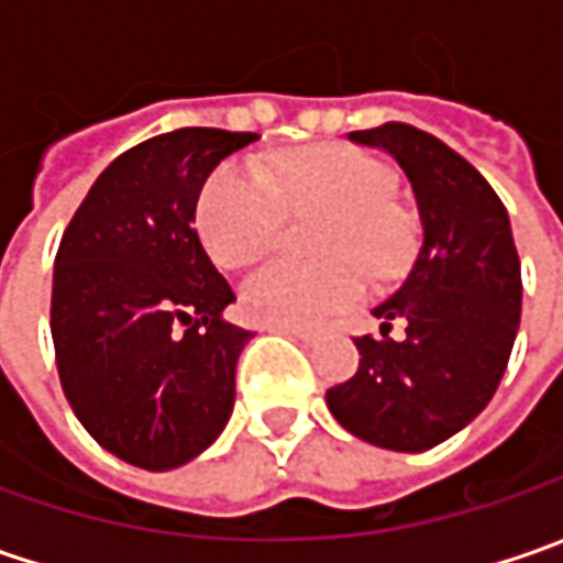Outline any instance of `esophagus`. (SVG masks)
<instances>
[{
	"label": "esophagus",
	"instance_id": "obj_1",
	"mask_svg": "<svg viewBox=\"0 0 563 563\" xmlns=\"http://www.w3.org/2000/svg\"><path fill=\"white\" fill-rule=\"evenodd\" d=\"M266 329H269V332H282V335L297 338V341H303V344H316V341H319L316 332H310V329H297V325H266Z\"/></svg>",
	"mask_w": 563,
	"mask_h": 563
}]
</instances>
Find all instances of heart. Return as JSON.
Instances as JSON below:
<instances>
[{"label":"heart","instance_id":"heart-1","mask_svg":"<svg viewBox=\"0 0 563 563\" xmlns=\"http://www.w3.org/2000/svg\"><path fill=\"white\" fill-rule=\"evenodd\" d=\"M391 172L351 146L288 153L266 175L253 163H222L197 197V228L209 256L247 269L269 256L288 212H325L316 266L275 263L244 285V310L266 325H319L354 307L376 278L400 272L417 247L413 216L388 197Z\"/></svg>","mask_w":563,"mask_h":563}]
</instances>
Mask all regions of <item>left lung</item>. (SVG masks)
<instances>
[{"label":"left lung","mask_w":563,"mask_h":563,"mask_svg":"<svg viewBox=\"0 0 563 563\" xmlns=\"http://www.w3.org/2000/svg\"><path fill=\"white\" fill-rule=\"evenodd\" d=\"M347 141L395 156L420 209V250L404 285L382 300V338H354L360 366L325 391L351 435L388 451H429L495 395L520 329V256L505 203L448 143L404 121ZM400 321L405 335H387Z\"/></svg>","instance_id":"left-lung-1"}]
</instances>
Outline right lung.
I'll return each mask as SVG.
<instances>
[{
    "mask_svg": "<svg viewBox=\"0 0 563 563\" xmlns=\"http://www.w3.org/2000/svg\"><path fill=\"white\" fill-rule=\"evenodd\" d=\"M256 134L178 128L106 165L53 269L55 366L80 426L141 470H175L234 410V366L253 332L222 310L234 291L194 231L197 197Z\"/></svg>",
    "mask_w": 563,
    "mask_h": 563,
    "instance_id": "1",
    "label": "right lung"
}]
</instances>
